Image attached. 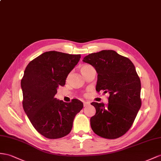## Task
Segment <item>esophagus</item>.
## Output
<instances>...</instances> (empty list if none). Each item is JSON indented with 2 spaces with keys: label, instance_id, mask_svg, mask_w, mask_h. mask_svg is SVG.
Instances as JSON below:
<instances>
[{
  "label": "esophagus",
  "instance_id": "esophagus-1",
  "mask_svg": "<svg viewBox=\"0 0 161 161\" xmlns=\"http://www.w3.org/2000/svg\"><path fill=\"white\" fill-rule=\"evenodd\" d=\"M90 103V102H84V107H87L88 105H89Z\"/></svg>",
  "mask_w": 161,
  "mask_h": 161
}]
</instances>
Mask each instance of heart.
I'll return each instance as SVG.
<instances>
[{"label": "heart", "mask_w": 161, "mask_h": 161, "mask_svg": "<svg viewBox=\"0 0 161 161\" xmlns=\"http://www.w3.org/2000/svg\"><path fill=\"white\" fill-rule=\"evenodd\" d=\"M92 68H93L91 65L90 64H84L82 65L81 68H80V71L82 73V75L84 76L85 75V74L87 73L90 69H91Z\"/></svg>", "instance_id": "heart-1"}]
</instances>
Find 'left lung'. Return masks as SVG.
<instances>
[{
    "mask_svg": "<svg viewBox=\"0 0 161 161\" xmlns=\"http://www.w3.org/2000/svg\"><path fill=\"white\" fill-rule=\"evenodd\" d=\"M97 75L96 90L108 92L109 103L92 102L96 114L90 118L94 133L116 139L129 130L141 108V81L133 63L114 50H102L84 58Z\"/></svg>",
    "mask_w": 161,
    "mask_h": 161,
    "instance_id": "left-lung-1",
    "label": "left lung"
}]
</instances>
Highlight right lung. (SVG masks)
Returning a JSON list of instances; mask_svg holds the SVG:
<instances>
[{
  "mask_svg": "<svg viewBox=\"0 0 161 161\" xmlns=\"http://www.w3.org/2000/svg\"><path fill=\"white\" fill-rule=\"evenodd\" d=\"M80 58V54L46 52L31 61L24 71L21 81L23 108L32 126L45 137L67 135L76 114L83 108V103L76 98L65 103L54 98Z\"/></svg>",
  "mask_w": 161,
  "mask_h": 161,
  "instance_id": "obj_1",
  "label": "right lung"
}]
</instances>
